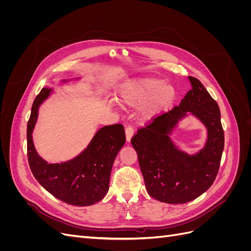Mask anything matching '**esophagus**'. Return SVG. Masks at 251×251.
<instances>
[{
    "mask_svg": "<svg viewBox=\"0 0 251 251\" xmlns=\"http://www.w3.org/2000/svg\"><path fill=\"white\" fill-rule=\"evenodd\" d=\"M133 135H134V128H133V126H127L126 127V141L127 142L131 140V138L133 137Z\"/></svg>",
    "mask_w": 251,
    "mask_h": 251,
    "instance_id": "obj_1",
    "label": "esophagus"
}]
</instances>
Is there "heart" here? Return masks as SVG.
I'll return each mask as SVG.
<instances>
[{
    "mask_svg": "<svg viewBox=\"0 0 251 251\" xmlns=\"http://www.w3.org/2000/svg\"><path fill=\"white\" fill-rule=\"evenodd\" d=\"M175 98V89L155 77H142L128 81L120 90V100L126 105H144L140 111L143 120L158 116L170 107Z\"/></svg>",
    "mask_w": 251,
    "mask_h": 251,
    "instance_id": "b5f03b06",
    "label": "heart"
}]
</instances>
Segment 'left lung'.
I'll return each instance as SVG.
<instances>
[{
	"label": "left lung",
	"mask_w": 251,
	"mask_h": 251,
	"mask_svg": "<svg viewBox=\"0 0 251 251\" xmlns=\"http://www.w3.org/2000/svg\"><path fill=\"white\" fill-rule=\"evenodd\" d=\"M192 89L173 110L139 128L131 143L149 195L160 202L182 204L198 198L214 183L224 149V131L217 101L199 79L188 76ZM189 111L208 130V140L198 153L179 150L170 138L173 128Z\"/></svg>",
	"instance_id": "left-lung-1"
}]
</instances>
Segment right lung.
I'll list each match as a JSON object with an SVG mask.
<instances>
[{
	"label": "right lung",
	"instance_id": "right-lung-1",
	"mask_svg": "<svg viewBox=\"0 0 251 251\" xmlns=\"http://www.w3.org/2000/svg\"><path fill=\"white\" fill-rule=\"evenodd\" d=\"M78 79V78H76ZM69 80H63L67 82ZM53 89L45 87L35 97L27 125V155L30 170L37 182L55 198L75 206H89L103 199L109 191L114 160L126 143L123 125L98 130L88 147L71 160L48 163L37 154L32 133L40 105Z\"/></svg>",
	"mask_w": 251,
	"mask_h": 251
}]
</instances>
